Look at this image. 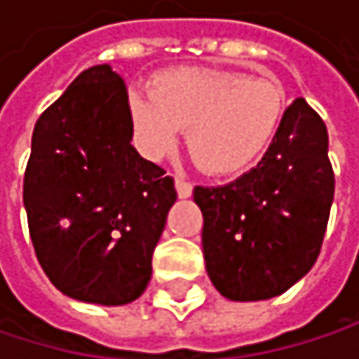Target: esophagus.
<instances>
[{
    "instance_id": "obj_1",
    "label": "esophagus",
    "mask_w": 359,
    "mask_h": 359,
    "mask_svg": "<svg viewBox=\"0 0 359 359\" xmlns=\"http://www.w3.org/2000/svg\"><path fill=\"white\" fill-rule=\"evenodd\" d=\"M175 187H177L179 197H191V193H193V184L187 179H182V177L175 179Z\"/></svg>"
}]
</instances>
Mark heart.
I'll return each mask as SVG.
<instances>
[{
	"label": "heart",
	"instance_id": "obj_1",
	"mask_svg": "<svg viewBox=\"0 0 359 359\" xmlns=\"http://www.w3.org/2000/svg\"><path fill=\"white\" fill-rule=\"evenodd\" d=\"M287 93L274 79L182 66L156 74L149 100L130 97L133 130L151 158L168 154L182 128L197 166L210 175L250 168L274 141Z\"/></svg>",
	"mask_w": 359,
	"mask_h": 359
}]
</instances>
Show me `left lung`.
<instances>
[{
    "label": "left lung",
    "instance_id": "obj_1",
    "mask_svg": "<svg viewBox=\"0 0 359 359\" xmlns=\"http://www.w3.org/2000/svg\"><path fill=\"white\" fill-rule=\"evenodd\" d=\"M334 172L323 118L297 97L262 162L222 187H195L214 287L233 302L285 293L323 248Z\"/></svg>",
    "mask_w": 359,
    "mask_h": 359
}]
</instances>
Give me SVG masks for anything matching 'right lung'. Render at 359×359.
I'll list each match as a JSON object with an SVG mask.
<instances>
[{
	"instance_id": "right-lung-1",
	"label": "right lung",
	"mask_w": 359,
	"mask_h": 359,
	"mask_svg": "<svg viewBox=\"0 0 359 359\" xmlns=\"http://www.w3.org/2000/svg\"><path fill=\"white\" fill-rule=\"evenodd\" d=\"M124 81L81 72L35 124L25 208L36 259L64 295L102 306L137 299L177 201L175 179L130 145Z\"/></svg>"
}]
</instances>
